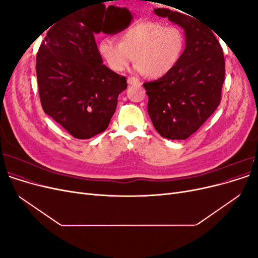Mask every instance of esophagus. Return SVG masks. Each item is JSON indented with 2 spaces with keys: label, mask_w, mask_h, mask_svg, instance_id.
Returning <instances> with one entry per match:
<instances>
[{
  "label": "esophagus",
  "mask_w": 258,
  "mask_h": 258,
  "mask_svg": "<svg viewBox=\"0 0 258 258\" xmlns=\"http://www.w3.org/2000/svg\"><path fill=\"white\" fill-rule=\"evenodd\" d=\"M127 82L129 85H138V84H141V82H140L139 79H137V77H134V76H129L127 79Z\"/></svg>",
  "instance_id": "esophagus-1"
}]
</instances>
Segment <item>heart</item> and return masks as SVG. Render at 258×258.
<instances>
[{
	"label": "heart",
	"mask_w": 258,
	"mask_h": 258,
	"mask_svg": "<svg viewBox=\"0 0 258 258\" xmlns=\"http://www.w3.org/2000/svg\"><path fill=\"white\" fill-rule=\"evenodd\" d=\"M186 46L184 31L176 26L155 20H140L120 33V41L113 36L101 38L98 48L111 70L122 72L135 59L136 71L156 79L173 71Z\"/></svg>",
	"instance_id": "1"
}]
</instances>
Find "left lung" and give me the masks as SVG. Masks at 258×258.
I'll return each mask as SVG.
<instances>
[{
  "mask_svg": "<svg viewBox=\"0 0 258 258\" xmlns=\"http://www.w3.org/2000/svg\"><path fill=\"white\" fill-rule=\"evenodd\" d=\"M154 12L184 28L186 48L172 72L143 84L147 112L161 137L185 140L220 105L225 80L223 48L209 27L191 15L168 9Z\"/></svg>",
  "mask_w": 258,
  "mask_h": 258,
  "instance_id": "1",
  "label": "left lung"
}]
</instances>
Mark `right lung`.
I'll list each match as a JSON object with an SVG mask.
<instances>
[{"mask_svg": "<svg viewBox=\"0 0 258 258\" xmlns=\"http://www.w3.org/2000/svg\"><path fill=\"white\" fill-rule=\"evenodd\" d=\"M116 11L102 2L67 15L48 30L36 54L43 110L76 139L103 132L127 88L126 77L102 63L95 40L103 18L112 20Z\"/></svg>", "mask_w": 258, "mask_h": 258, "instance_id": "1", "label": "right lung"}]
</instances>
